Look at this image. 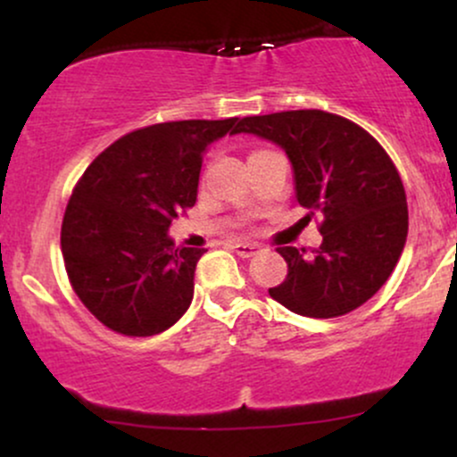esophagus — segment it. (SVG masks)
I'll use <instances>...</instances> for the list:
<instances>
[{"instance_id":"1","label":"esophagus","mask_w":457,"mask_h":457,"mask_svg":"<svg viewBox=\"0 0 457 457\" xmlns=\"http://www.w3.org/2000/svg\"><path fill=\"white\" fill-rule=\"evenodd\" d=\"M232 249L240 255V258H253V255L260 253L262 246L255 243H245V240H236V243H232Z\"/></svg>"}]
</instances>
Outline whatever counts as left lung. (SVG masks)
Here are the masks:
<instances>
[{"mask_svg": "<svg viewBox=\"0 0 457 457\" xmlns=\"http://www.w3.org/2000/svg\"><path fill=\"white\" fill-rule=\"evenodd\" d=\"M238 133L279 145L292 162L298 204L324 217L313 255L279 246L287 277L269 295L307 318H337L370 301L408 236L406 193L389 154L359 124L320 109L251 115Z\"/></svg>", "mask_w": 457, "mask_h": 457, "instance_id": "8db88e82", "label": "left lung"}]
</instances>
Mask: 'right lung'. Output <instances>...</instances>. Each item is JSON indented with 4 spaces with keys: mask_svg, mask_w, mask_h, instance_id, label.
Listing matches in <instances>:
<instances>
[{
    "mask_svg": "<svg viewBox=\"0 0 457 457\" xmlns=\"http://www.w3.org/2000/svg\"><path fill=\"white\" fill-rule=\"evenodd\" d=\"M238 118L152 124L101 152L77 182L62 255L81 303L130 337L162 333L193 301L204 249L174 246L171 221L195 206L204 152L238 133Z\"/></svg>",
    "mask_w": 457,
    "mask_h": 457,
    "instance_id": "1",
    "label": "right lung"
}]
</instances>
